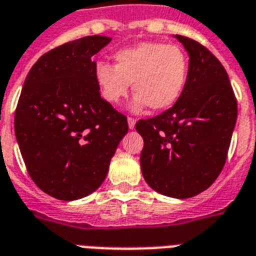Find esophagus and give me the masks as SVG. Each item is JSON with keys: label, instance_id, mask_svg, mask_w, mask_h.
<instances>
[{"label": "esophagus", "instance_id": "esophagus-1", "mask_svg": "<svg viewBox=\"0 0 256 256\" xmlns=\"http://www.w3.org/2000/svg\"><path fill=\"white\" fill-rule=\"evenodd\" d=\"M128 128H136V119H134V118H128Z\"/></svg>", "mask_w": 256, "mask_h": 256}]
</instances>
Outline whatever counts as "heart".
<instances>
[{
  "instance_id": "heart-1",
  "label": "heart",
  "mask_w": 256,
  "mask_h": 256,
  "mask_svg": "<svg viewBox=\"0 0 256 256\" xmlns=\"http://www.w3.org/2000/svg\"><path fill=\"white\" fill-rule=\"evenodd\" d=\"M188 72V56L181 48L154 41L122 49L115 54V66L100 62L93 70L100 96L108 104H118L133 84V111L148 106L164 111L174 106L185 89Z\"/></svg>"
}]
</instances>
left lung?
Listing matches in <instances>:
<instances>
[{"label":"left lung","instance_id":"left-lung-1","mask_svg":"<svg viewBox=\"0 0 256 256\" xmlns=\"http://www.w3.org/2000/svg\"><path fill=\"white\" fill-rule=\"evenodd\" d=\"M188 52L182 94L160 115L136 124L144 138L141 172L150 188L188 198L210 188L222 172L236 126L237 101L224 66L207 48L174 36Z\"/></svg>","mask_w":256,"mask_h":256}]
</instances>
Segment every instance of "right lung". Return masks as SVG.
Wrapping results in <instances>:
<instances>
[{
    "mask_svg": "<svg viewBox=\"0 0 256 256\" xmlns=\"http://www.w3.org/2000/svg\"><path fill=\"white\" fill-rule=\"evenodd\" d=\"M111 42L90 36L38 58L22 89L14 134L31 180L58 200H78L106 180L128 130V119L101 98L92 56Z\"/></svg>",
    "mask_w": 256,
    "mask_h": 256,
    "instance_id": "obj_1",
    "label": "right lung"
}]
</instances>
